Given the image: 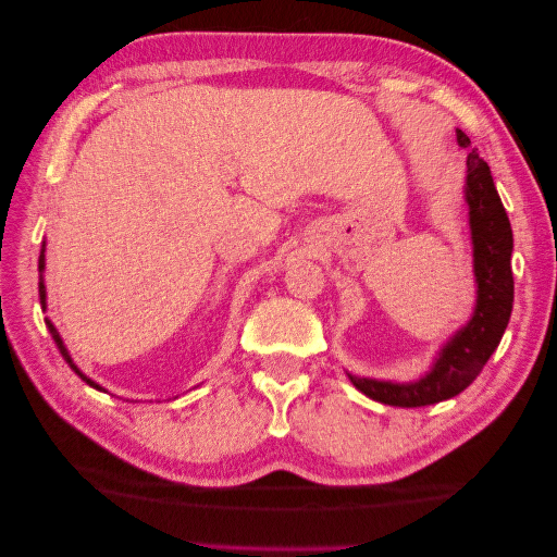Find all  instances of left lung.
I'll list each match as a JSON object with an SVG mask.
<instances>
[{"label":"left lung","mask_w":557,"mask_h":557,"mask_svg":"<svg viewBox=\"0 0 557 557\" xmlns=\"http://www.w3.org/2000/svg\"><path fill=\"white\" fill-rule=\"evenodd\" d=\"M455 137L460 148H467L465 205L474 256V311L436 350L428 372L416 381H383L346 372L360 393L391 407H428L460 395L491 360L513 309V232L509 215L497 195L491 166L476 153V148H469L471 141L462 129H455Z\"/></svg>","instance_id":"1"}]
</instances>
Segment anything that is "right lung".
Returning <instances> with one entry per match:
<instances>
[{
	"label": "right lung",
	"instance_id": "obj_1",
	"mask_svg": "<svg viewBox=\"0 0 557 557\" xmlns=\"http://www.w3.org/2000/svg\"><path fill=\"white\" fill-rule=\"evenodd\" d=\"M44 252H46V244L41 246V256H39V297H41V309L46 311V283H44V269H46V256H44ZM46 327H48V332H50V336H53V342L58 344V348H60V352H62V358L66 360V364H70L72 369H74V372L83 379V381H86L90 387H95V391H102V393H107L104 391V387L102 385H99V383H95L90 376H86V374H83L81 372V369L76 367V362L72 360V356H70V350H66V346H64V342H62V336H60V332L55 330V325L53 323H50V320L46 318Z\"/></svg>",
	"mask_w": 557,
	"mask_h": 557
}]
</instances>
